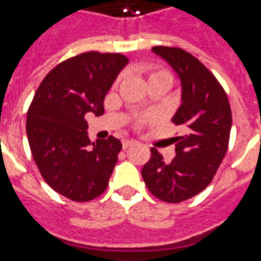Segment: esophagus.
Listing matches in <instances>:
<instances>
[{
	"instance_id": "1",
	"label": "esophagus",
	"mask_w": 261,
	"mask_h": 261,
	"mask_svg": "<svg viewBox=\"0 0 261 261\" xmlns=\"http://www.w3.org/2000/svg\"><path fill=\"white\" fill-rule=\"evenodd\" d=\"M133 145H136L135 141H129V140H124V141H123V149H128V147L133 146Z\"/></svg>"
}]
</instances>
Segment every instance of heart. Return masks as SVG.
Masks as SVG:
<instances>
[{
  "label": "heart",
  "instance_id": "1",
  "mask_svg": "<svg viewBox=\"0 0 261 261\" xmlns=\"http://www.w3.org/2000/svg\"><path fill=\"white\" fill-rule=\"evenodd\" d=\"M155 78H163V80H168V81L172 80L170 71L165 70V69H156V70L151 71L150 75H149V81L155 80ZM151 120H154V116H142L138 119V124L147 123V121H151Z\"/></svg>",
  "mask_w": 261,
  "mask_h": 261
}]
</instances>
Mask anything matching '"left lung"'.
<instances>
[{"label": "left lung", "mask_w": 261, "mask_h": 261, "mask_svg": "<svg viewBox=\"0 0 261 261\" xmlns=\"http://www.w3.org/2000/svg\"><path fill=\"white\" fill-rule=\"evenodd\" d=\"M172 66L181 82V105L172 117L183 128L175 137L176 155L170 163L151 147L142 179L156 199L186 201L213 180L229 147L231 108L221 84L201 61L177 47H153Z\"/></svg>", "instance_id": "8db88e82"}]
</instances>
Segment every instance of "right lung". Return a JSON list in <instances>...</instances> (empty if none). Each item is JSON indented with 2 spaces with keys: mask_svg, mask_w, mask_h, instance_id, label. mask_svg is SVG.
<instances>
[{
  "mask_svg": "<svg viewBox=\"0 0 261 261\" xmlns=\"http://www.w3.org/2000/svg\"><path fill=\"white\" fill-rule=\"evenodd\" d=\"M126 64L121 53L70 57L45 75L30 105L26 130L34 161L48 186L69 200L90 201L107 188L121 142L110 136L91 144L85 115L105 112L106 94Z\"/></svg>",
  "mask_w": 261,
  "mask_h": 261,
  "instance_id": "1",
  "label": "right lung"
}]
</instances>
